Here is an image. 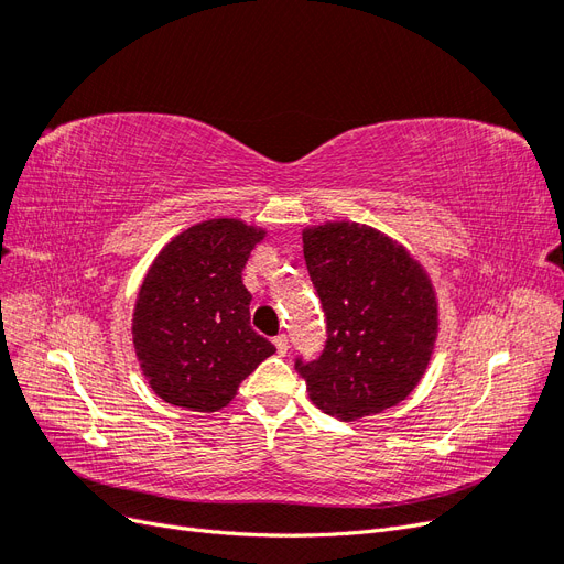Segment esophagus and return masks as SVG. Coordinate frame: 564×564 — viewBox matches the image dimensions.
Wrapping results in <instances>:
<instances>
[{
    "label": "esophagus",
    "mask_w": 564,
    "mask_h": 564,
    "mask_svg": "<svg viewBox=\"0 0 564 564\" xmlns=\"http://www.w3.org/2000/svg\"><path fill=\"white\" fill-rule=\"evenodd\" d=\"M272 344H275V348H278V355H286V350H289V344H286V336H284V334H280V336L272 338Z\"/></svg>",
    "instance_id": "34e87169"
}]
</instances>
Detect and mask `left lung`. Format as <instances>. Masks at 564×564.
Masks as SVG:
<instances>
[{"label": "left lung", "mask_w": 564, "mask_h": 564, "mask_svg": "<svg viewBox=\"0 0 564 564\" xmlns=\"http://www.w3.org/2000/svg\"><path fill=\"white\" fill-rule=\"evenodd\" d=\"M303 256L329 334L319 360H296L311 402L350 423L406 400L440 332L429 270L390 235L350 220L303 228Z\"/></svg>", "instance_id": "left-lung-1"}]
</instances>
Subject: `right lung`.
I'll return each mask as SVG.
<instances>
[{"label": "right lung", "mask_w": 564, "mask_h": 564, "mask_svg": "<svg viewBox=\"0 0 564 564\" xmlns=\"http://www.w3.org/2000/svg\"><path fill=\"white\" fill-rule=\"evenodd\" d=\"M268 230L218 216L178 232L155 256L135 296V360L158 398L218 412L275 352L249 327L251 294L242 270Z\"/></svg>", "instance_id": "obj_1"}]
</instances>
